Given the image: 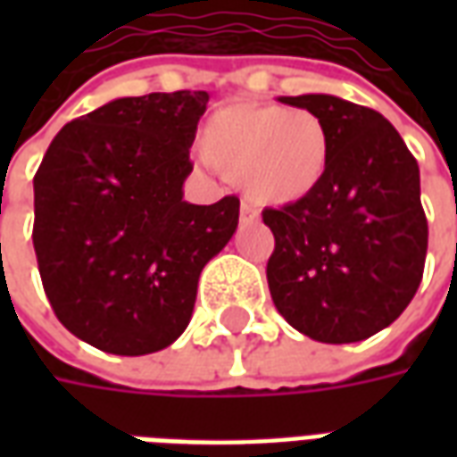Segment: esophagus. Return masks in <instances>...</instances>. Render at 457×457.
Returning a JSON list of instances; mask_svg holds the SVG:
<instances>
[{"instance_id":"esophagus-1","label":"esophagus","mask_w":457,"mask_h":457,"mask_svg":"<svg viewBox=\"0 0 457 457\" xmlns=\"http://www.w3.org/2000/svg\"><path fill=\"white\" fill-rule=\"evenodd\" d=\"M239 218L242 220H257L259 212L252 205H247V203H242V208H239Z\"/></svg>"}]
</instances>
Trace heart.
<instances>
[{
	"mask_svg": "<svg viewBox=\"0 0 457 457\" xmlns=\"http://www.w3.org/2000/svg\"><path fill=\"white\" fill-rule=\"evenodd\" d=\"M200 154L259 205H294L313 195L330 169L336 137L323 117L306 107L228 103L200 131Z\"/></svg>",
	"mask_w": 457,
	"mask_h": 457,
	"instance_id": "1",
	"label": "heart"
}]
</instances>
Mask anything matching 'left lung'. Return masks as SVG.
<instances>
[{
	"label": "left lung",
	"mask_w": 457,
	"mask_h": 457,
	"mask_svg": "<svg viewBox=\"0 0 457 457\" xmlns=\"http://www.w3.org/2000/svg\"><path fill=\"white\" fill-rule=\"evenodd\" d=\"M330 124L336 151L323 186L262 212L274 232L271 301L318 343H360L392 326L421 284L428 222L419 163L382 114L336 95L278 97Z\"/></svg>",
	"instance_id": "obj_1"
}]
</instances>
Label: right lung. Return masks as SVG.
Wrapping results in <instances>:
<instances>
[{"label": "right lung", "instance_id": "obj_1", "mask_svg": "<svg viewBox=\"0 0 457 457\" xmlns=\"http://www.w3.org/2000/svg\"><path fill=\"white\" fill-rule=\"evenodd\" d=\"M208 93L120 97L68 121L34 176V249L51 308L103 353L149 354L186 330L239 198L183 200Z\"/></svg>", "mask_w": 457, "mask_h": 457}]
</instances>
